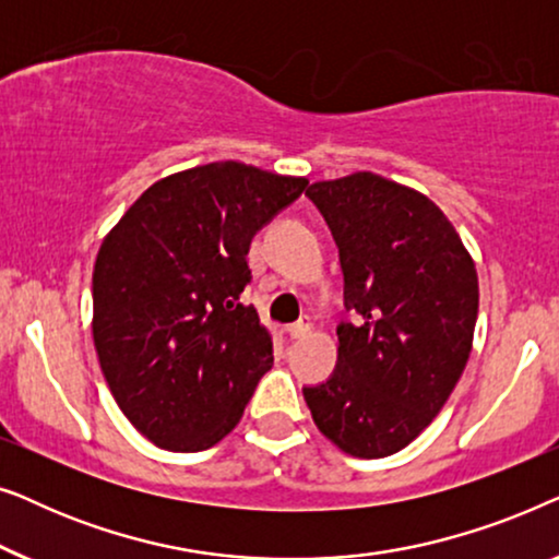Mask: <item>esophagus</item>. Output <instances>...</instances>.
<instances>
[{
    "label": "esophagus",
    "mask_w": 559,
    "mask_h": 559,
    "mask_svg": "<svg viewBox=\"0 0 559 559\" xmlns=\"http://www.w3.org/2000/svg\"><path fill=\"white\" fill-rule=\"evenodd\" d=\"M312 331V320L310 318H300L297 320V323H293L287 328V333H289V338H305V335H308Z\"/></svg>",
    "instance_id": "34e87169"
}]
</instances>
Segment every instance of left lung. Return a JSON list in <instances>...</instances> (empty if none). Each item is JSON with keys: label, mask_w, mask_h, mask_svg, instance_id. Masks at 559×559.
<instances>
[{"label": "left lung", "mask_w": 559, "mask_h": 559, "mask_svg": "<svg viewBox=\"0 0 559 559\" xmlns=\"http://www.w3.org/2000/svg\"><path fill=\"white\" fill-rule=\"evenodd\" d=\"M343 270L346 310L338 364L305 386L318 430L354 457L407 448L468 361L478 318V274L455 226L430 198L373 173L312 182Z\"/></svg>", "instance_id": "1"}]
</instances>
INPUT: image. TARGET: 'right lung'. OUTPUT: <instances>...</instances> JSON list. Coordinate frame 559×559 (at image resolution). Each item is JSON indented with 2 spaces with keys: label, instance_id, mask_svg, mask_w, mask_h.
I'll return each instance as SVG.
<instances>
[{
  "label": "right lung",
  "instance_id": "add662e5",
  "mask_svg": "<svg viewBox=\"0 0 559 559\" xmlns=\"http://www.w3.org/2000/svg\"><path fill=\"white\" fill-rule=\"evenodd\" d=\"M305 178L211 163L150 186L104 236L94 346L124 417L157 448L198 453L239 425L272 369V335L241 302L249 243Z\"/></svg>",
  "mask_w": 559,
  "mask_h": 559
}]
</instances>
